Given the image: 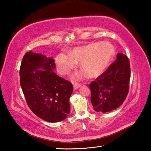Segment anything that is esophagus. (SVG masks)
I'll return each mask as SVG.
<instances>
[{
	"label": "esophagus",
	"instance_id": "esophagus-1",
	"mask_svg": "<svg viewBox=\"0 0 151 151\" xmlns=\"http://www.w3.org/2000/svg\"><path fill=\"white\" fill-rule=\"evenodd\" d=\"M81 86V84H76V83H75V84H73V88L75 90H77Z\"/></svg>",
	"mask_w": 151,
	"mask_h": 151
}]
</instances>
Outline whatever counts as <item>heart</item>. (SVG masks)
Listing matches in <instances>:
<instances>
[{"label": "heart", "instance_id": "obj_1", "mask_svg": "<svg viewBox=\"0 0 151 151\" xmlns=\"http://www.w3.org/2000/svg\"><path fill=\"white\" fill-rule=\"evenodd\" d=\"M115 54L114 46L108 41L93 43L74 48L69 54L60 53L56 57L59 72L68 74L75 68L77 63L89 78H95L103 73L110 65ZM84 76L83 71L76 72L73 80H81Z\"/></svg>", "mask_w": 151, "mask_h": 151}]
</instances>
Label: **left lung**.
Masks as SVG:
<instances>
[{"label": "left lung", "instance_id": "obj_1", "mask_svg": "<svg viewBox=\"0 0 151 151\" xmlns=\"http://www.w3.org/2000/svg\"><path fill=\"white\" fill-rule=\"evenodd\" d=\"M130 78L129 60L125 54L118 53L116 60L89 84L94 110L106 113L119 107L129 93Z\"/></svg>", "mask_w": 151, "mask_h": 151}]
</instances>
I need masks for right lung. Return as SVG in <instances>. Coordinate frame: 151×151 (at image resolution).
<instances>
[{
  "label": "right lung",
  "instance_id": "add662e5",
  "mask_svg": "<svg viewBox=\"0 0 151 151\" xmlns=\"http://www.w3.org/2000/svg\"><path fill=\"white\" fill-rule=\"evenodd\" d=\"M52 58L27 52L20 68V82L28 106L37 117L50 123L65 119L70 113L73 85L54 72Z\"/></svg>",
  "mask_w": 151,
  "mask_h": 151
}]
</instances>
